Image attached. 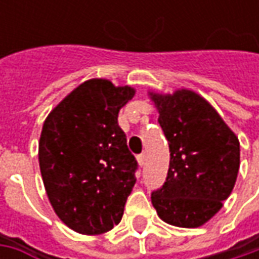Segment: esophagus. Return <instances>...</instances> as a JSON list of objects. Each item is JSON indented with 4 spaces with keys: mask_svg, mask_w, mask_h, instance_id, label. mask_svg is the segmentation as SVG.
I'll list each match as a JSON object with an SVG mask.
<instances>
[{
    "mask_svg": "<svg viewBox=\"0 0 259 259\" xmlns=\"http://www.w3.org/2000/svg\"><path fill=\"white\" fill-rule=\"evenodd\" d=\"M137 158H138V163H140V165L143 167V165L145 164V154H144V153H141V154L138 155Z\"/></svg>",
    "mask_w": 259,
    "mask_h": 259,
    "instance_id": "obj_1",
    "label": "esophagus"
}]
</instances>
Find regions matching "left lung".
Instances as JSON below:
<instances>
[{
    "label": "left lung",
    "mask_w": 259,
    "mask_h": 259,
    "mask_svg": "<svg viewBox=\"0 0 259 259\" xmlns=\"http://www.w3.org/2000/svg\"><path fill=\"white\" fill-rule=\"evenodd\" d=\"M170 150L165 182L151 193L158 216L180 228L206 224L229 197L239 170V141L192 91L150 94Z\"/></svg>",
    "instance_id": "obj_1"
}]
</instances>
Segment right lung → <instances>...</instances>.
<instances>
[{
	"label": "right lung",
	"mask_w": 259,
	"mask_h": 259,
	"mask_svg": "<svg viewBox=\"0 0 259 259\" xmlns=\"http://www.w3.org/2000/svg\"><path fill=\"white\" fill-rule=\"evenodd\" d=\"M134 94L92 79L46 118L38 143L43 183L56 214L79 234H104L122 219L138 163L118 112Z\"/></svg>",
	"instance_id": "add662e5"
}]
</instances>
